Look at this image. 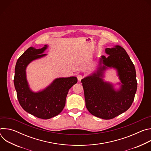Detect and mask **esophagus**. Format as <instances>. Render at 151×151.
Returning a JSON list of instances; mask_svg holds the SVG:
<instances>
[{"label": "esophagus", "mask_w": 151, "mask_h": 151, "mask_svg": "<svg viewBox=\"0 0 151 151\" xmlns=\"http://www.w3.org/2000/svg\"><path fill=\"white\" fill-rule=\"evenodd\" d=\"M77 78H78V81L79 82H80V81H81V79L83 78V76L81 75H78L77 76Z\"/></svg>", "instance_id": "obj_1"}]
</instances>
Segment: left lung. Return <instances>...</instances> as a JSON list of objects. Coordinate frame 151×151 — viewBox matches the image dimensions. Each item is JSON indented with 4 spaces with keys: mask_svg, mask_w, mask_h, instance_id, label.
<instances>
[{
    "mask_svg": "<svg viewBox=\"0 0 151 151\" xmlns=\"http://www.w3.org/2000/svg\"><path fill=\"white\" fill-rule=\"evenodd\" d=\"M95 70L81 80L85 106L89 112L103 119H112L127 111L132 104L137 83L134 64L125 50L119 45L106 48ZM114 68L120 82L106 81L105 72ZM119 87L115 88V86Z\"/></svg>",
    "mask_w": 151,
    "mask_h": 151,
    "instance_id": "obj_1",
    "label": "left lung"
}]
</instances>
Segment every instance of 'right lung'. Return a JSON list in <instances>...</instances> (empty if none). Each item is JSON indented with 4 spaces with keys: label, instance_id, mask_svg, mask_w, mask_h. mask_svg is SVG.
<instances>
[{
    "label": "right lung",
    "instance_id": "1",
    "mask_svg": "<svg viewBox=\"0 0 151 151\" xmlns=\"http://www.w3.org/2000/svg\"><path fill=\"white\" fill-rule=\"evenodd\" d=\"M48 48L45 45L41 48H28L18 59L14 83L18 101L27 112L39 118L48 119L58 115L66 104L69 89L77 83L75 76L57 78L47 87L37 92L30 87L26 69L32 61L47 55L44 54Z\"/></svg>",
    "mask_w": 151,
    "mask_h": 151
}]
</instances>
